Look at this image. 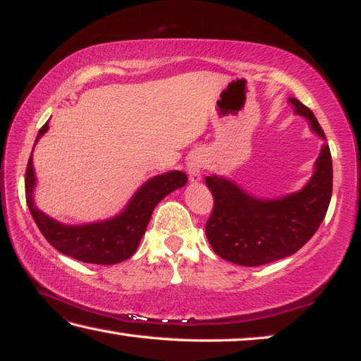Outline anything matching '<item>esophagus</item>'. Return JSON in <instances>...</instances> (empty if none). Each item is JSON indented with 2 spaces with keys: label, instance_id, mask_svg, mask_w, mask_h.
Returning a JSON list of instances; mask_svg holds the SVG:
<instances>
[{
  "label": "esophagus",
  "instance_id": "34e87169",
  "mask_svg": "<svg viewBox=\"0 0 361 361\" xmlns=\"http://www.w3.org/2000/svg\"><path fill=\"white\" fill-rule=\"evenodd\" d=\"M202 169H203V157L200 153H193L187 159V173L190 177V182L202 180Z\"/></svg>",
  "mask_w": 361,
  "mask_h": 361
}]
</instances>
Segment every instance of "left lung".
<instances>
[{"mask_svg": "<svg viewBox=\"0 0 361 361\" xmlns=\"http://www.w3.org/2000/svg\"><path fill=\"white\" fill-rule=\"evenodd\" d=\"M293 113L303 116L314 134L324 132L297 98H289ZM214 207L207 221L209 245L218 257L240 266H262L290 257L307 243L323 223L332 195V158L321 147L314 173L302 190L281 198H259L226 177L207 176Z\"/></svg>", "mask_w": 361, "mask_h": 361, "instance_id": "left-lung-1", "label": "left lung"}]
</instances>
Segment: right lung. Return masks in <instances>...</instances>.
<instances>
[{
  "instance_id": "1",
  "label": "right lung",
  "mask_w": 361,
  "mask_h": 361,
  "mask_svg": "<svg viewBox=\"0 0 361 361\" xmlns=\"http://www.w3.org/2000/svg\"><path fill=\"white\" fill-rule=\"evenodd\" d=\"M47 130L48 123L38 130L35 143ZM185 184L187 176L180 171H169L161 176H154L138 188L127 207L114 218L99 223L69 226L49 218L33 203L35 171L30 154L25 171V200L38 229L58 252L84 263L116 264L135 253L154 207L166 195Z\"/></svg>"
}]
</instances>
